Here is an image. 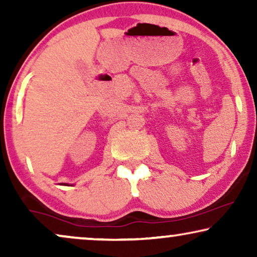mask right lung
I'll list each match as a JSON object with an SVG mask.
<instances>
[{"label":"right lung","instance_id":"add662e5","mask_svg":"<svg viewBox=\"0 0 257 257\" xmlns=\"http://www.w3.org/2000/svg\"><path fill=\"white\" fill-rule=\"evenodd\" d=\"M61 185H66V186H69V184H61Z\"/></svg>","mask_w":257,"mask_h":257}]
</instances>
